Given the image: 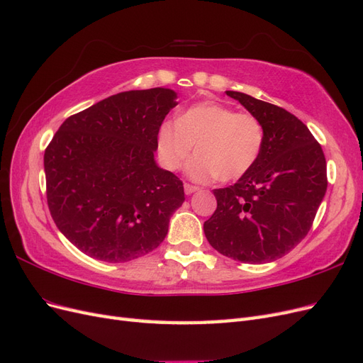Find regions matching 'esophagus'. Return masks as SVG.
<instances>
[{
  "label": "esophagus",
  "instance_id": "34e87169",
  "mask_svg": "<svg viewBox=\"0 0 363 363\" xmlns=\"http://www.w3.org/2000/svg\"><path fill=\"white\" fill-rule=\"evenodd\" d=\"M199 189H200L199 186H192V184H189V183L184 184V194H186V195H191V194L196 192Z\"/></svg>",
  "mask_w": 363,
  "mask_h": 363
}]
</instances>
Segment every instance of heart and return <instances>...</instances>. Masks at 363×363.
Returning <instances> with one entry per match:
<instances>
[{
  "label": "heart",
  "instance_id": "b5f03b06",
  "mask_svg": "<svg viewBox=\"0 0 363 363\" xmlns=\"http://www.w3.org/2000/svg\"><path fill=\"white\" fill-rule=\"evenodd\" d=\"M186 174L194 182L206 183L216 177L236 180L257 162L263 147V127L250 113L219 103L194 104L159 128L157 151L162 163L177 171L191 156Z\"/></svg>",
  "mask_w": 363,
  "mask_h": 363
}]
</instances>
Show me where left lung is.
<instances>
[{"label": "left lung", "mask_w": 363, "mask_h": 363, "mask_svg": "<svg viewBox=\"0 0 363 363\" xmlns=\"http://www.w3.org/2000/svg\"><path fill=\"white\" fill-rule=\"evenodd\" d=\"M263 127L260 156L235 184L215 189L218 207L204 223L216 251L242 263L277 260L309 232L327 191L321 145L284 108L227 91Z\"/></svg>", "instance_id": "obj_1"}]
</instances>
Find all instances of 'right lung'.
<instances>
[{
    "mask_svg": "<svg viewBox=\"0 0 363 363\" xmlns=\"http://www.w3.org/2000/svg\"><path fill=\"white\" fill-rule=\"evenodd\" d=\"M175 100L177 94L167 87L112 95L69 116L47 147L51 216L89 257L128 262L167 238L184 192L177 175L156 163L155 152Z\"/></svg>",
    "mask_w": 363,
    "mask_h": 363,
    "instance_id": "right-lung-1",
    "label": "right lung"
}]
</instances>
